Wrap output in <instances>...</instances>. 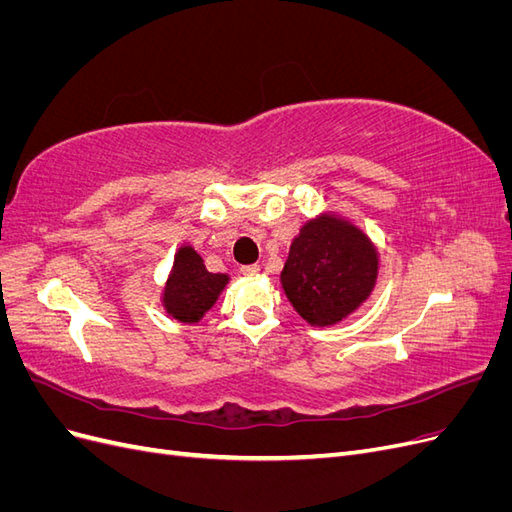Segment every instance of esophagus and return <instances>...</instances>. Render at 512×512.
Returning <instances> with one entry per match:
<instances>
[{"label": "esophagus", "mask_w": 512, "mask_h": 512, "mask_svg": "<svg viewBox=\"0 0 512 512\" xmlns=\"http://www.w3.org/2000/svg\"><path fill=\"white\" fill-rule=\"evenodd\" d=\"M241 273L247 275V277L258 275L260 273V265H245V267H241Z\"/></svg>", "instance_id": "1"}]
</instances>
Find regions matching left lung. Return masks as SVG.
<instances>
[{"label":"left lung","instance_id":"1","mask_svg":"<svg viewBox=\"0 0 512 512\" xmlns=\"http://www.w3.org/2000/svg\"><path fill=\"white\" fill-rule=\"evenodd\" d=\"M378 265L376 245L361 228L335 213H322L294 237L280 277L303 320L331 327L367 301Z\"/></svg>","mask_w":512,"mask_h":512}]
</instances>
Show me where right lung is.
<instances>
[{
  "label": "right lung",
  "instance_id": "add662e5",
  "mask_svg": "<svg viewBox=\"0 0 512 512\" xmlns=\"http://www.w3.org/2000/svg\"><path fill=\"white\" fill-rule=\"evenodd\" d=\"M226 284V273H209L194 247L181 245L164 286L162 305L175 320L196 324L215 305Z\"/></svg>",
  "mask_w": 512,
  "mask_h": 512
}]
</instances>
